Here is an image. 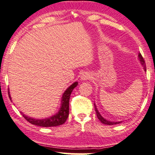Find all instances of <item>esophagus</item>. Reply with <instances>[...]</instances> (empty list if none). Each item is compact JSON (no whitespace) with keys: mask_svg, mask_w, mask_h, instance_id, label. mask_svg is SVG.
Returning a JSON list of instances; mask_svg holds the SVG:
<instances>
[{"mask_svg":"<svg viewBox=\"0 0 155 155\" xmlns=\"http://www.w3.org/2000/svg\"><path fill=\"white\" fill-rule=\"evenodd\" d=\"M90 78H91V76H90V74L87 73H84L83 75L81 76V79L83 80V81H87V80H88Z\"/></svg>","mask_w":155,"mask_h":155,"instance_id":"34e87169","label":"esophagus"}]
</instances>
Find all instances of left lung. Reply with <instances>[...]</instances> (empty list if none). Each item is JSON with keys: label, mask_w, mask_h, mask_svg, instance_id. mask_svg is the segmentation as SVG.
<instances>
[{"label": "left lung", "mask_w": 155, "mask_h": 155, "mask_svg": "<svg viewBox=\"0 0 155 155\" xmlns=\"http://www.w3.org/2000/svg\"><path fill=\"white\" fill-rule=\"evenodd\" d=\"M139 60H140V62H142V65L144 66V70L146 71V64H145V61L144 60V58H143V57L142 56V54H141V53H139ZM95 106V113H96V115H97V117L99 120H100L101 123L104 124H106V125H114V124H120L121 123L122 121H118V122H113V121H107L106 119H105L101 116V115L100 114H99V112L98 111V110H97L96 108V106H95V105L94 104Z\"/></svg>", "instance_id": "obj_1"}]
</instances>
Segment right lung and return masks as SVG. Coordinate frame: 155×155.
I'll list each match as a JSON object with an SVG mask.
<instances>
[{
    "mask_svg": "<svg viewBox=\"0 0 155 155\" xmlns=\"http://www.w3.org/2000/svg\"><path fill=\"white\" fill-rule=\"evenodd\" d=\"M78 85V82H75L72 85H70L68 89L66 90L65 92L62 95V104H61V108L59 112L56 115H54L50 118H44V119H34L31 117H28L26 115L22 114V116L26 121L31 123L34 125L39 126V127H57V126L62 125L67 121L69 116V101H70V94L73 91V89ZM9 95V92H8ZM9 98H11L10 95Z\"/></svg>",
    "mask_w": 155,
    "mask_h": 155,
    "instance_id": "right-lung-1",
    "label": "right lung"
}]
</instances>
